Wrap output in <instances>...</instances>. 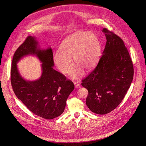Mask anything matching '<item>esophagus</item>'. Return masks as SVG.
I'll use <instances>...</instances> for the list:
<instances>
[{
	"instance_id": "1",
	"label": "esophagus",
	"mask_w": 146,
	"mask_h": 146,
	"mask_svg": "<svg viewBox=\"0 0 146 146\" xmlns=\"http://www.w3.org/2000/svg\"><path fill=\"white\" fill-rule=\"evenodd\" d=\"M74 84L76 88H78L80 87V84L78 82H74Z\"/></svg>"
}]
</instances>
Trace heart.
<instances>
[{"mask_svg":"<svg viewBox=\"0 0 146 146\" xmlns=\"http://www.w3.org/2000/svg\"><path fill=\"white\" fill-rule=\"evenodd\" d=\"M101 54V45L97 35L92 32L80 31L68 36L59 46V51L53 54V61L62 73L70 72L73 62L77 65L71 73L72 78L83 74V69L90 70L97 65Z\"/></svg>","mask_w":146,"mask_h":146,"instance_id":"heart-1","label":"heart"}]
</instances>
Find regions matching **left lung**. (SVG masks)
<instances>
[{
	"label": "left lung",
	"mask_w": 146,
	"mask_h": 146,
	"mask_svg": "<svg viewBox=\"0 0 146 146\" xmlns=\"http://www.w3.org/2000/svg\"><path fill=\"white\" fill-rule=\"evenodd\" d=\"M106 43L95 69L82 80L88 92L86 105L93 113L104 115L112 111L121 103L133 80L134 68L123 40L104 29Z\"/></svg>",
	"instance_id": "1"
}]
</instances>
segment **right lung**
<instances>
[{"label": "right lung", "mask_w": 146, "mask_h": 146, "mask_svg": "<svg viewBox=\"0 0 146 146\" xmlns=\"http://www.w3.org/2000/svg\"><path fill=\"white\" fill-rule=\"evenodd\" d=\"M35 37L28 36L17 49L11 69V81L17 98L35 115L52 119L64 111L66 101L74 88L73 83L53 69L51 48L40 49ZM36 55L42 62V74L37 80H25L20 75L16 63L25 56Z\"/></svg>", "instance_id": "right-lung-1"}]
</instances>
